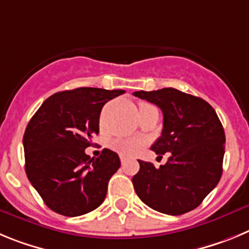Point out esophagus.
I'll use <instances>...</instances> for the list:
<instances>
[{"label": "esophagus", "instance_id": "1", "mask_svg": "<svg viewBox=\"0 0 249 249\" xmlns=\"http://www.w3.org/2000/svg\"><path fill=\"white\" fill-rule=\"evenodd\" d=\"M120 161H122V165H124V163L126 162V158H124V156H120Z\"/></svg>", "mask_w": 249, "mask_h": 249}]
</instances>
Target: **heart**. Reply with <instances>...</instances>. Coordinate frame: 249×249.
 <instances>
[{
  "mask_svg": "<svg viewBox=\"0 0 249 249\" xmlns=\"http://www.w3.org/2000/svg\"><path fill=\"white\" fill-rule=\"evenodd\" d=\"M150 107L147 103H140V109ZM111 149L119 152L120 155L134 156L139 154L142 147V140L140 139H116L111 141Z\"/></svg>",
  "mask_w": 249,
  "mask_h": 249,
  "instance_id": "heart-1",
  "label": "heart"
}]
</instances>
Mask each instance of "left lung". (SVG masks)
Wrapping results in <instances>:
<instances>
[{"mask_svg": "<svg viewBox=\"0 0 249 249\" xmlns=\"http://www.w3.org/2000/svg\"><path fill=\"white\" fill-rule=\"evenodd\" d=\"M133 94L161 109L162 133L151 150L158 155L170 152L159 169L139 160L140 170L133 178L136 195L161 213L192 211L222 175L226 136L216 111L206 100L175 88Z\"/></svg>", "mask_w": 249, "mask_h": 249, "instance_id": "1", "label": "left lung"}]
</instances>
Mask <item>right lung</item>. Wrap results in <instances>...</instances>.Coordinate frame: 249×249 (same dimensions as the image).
Returning <instances> with one entry per match:
<instances>
[{
    "label": "right lung",
    "instance_id": "right-lung-1",
    "mask_svg": "<svg viewBox=\"0 0 249 249\" xmlns=\"http://www.w3.org/2000/svg\"><path fill=\"white\" fill-rule=\"evenodd\" d=\"M125 90L77 88L43 102L23 135L27 178L52 211L82 216L105 200L108 182L120 167L118 154L104 149L90 159L86 149L99 133L105 103Z\"/></svg>",
    "mask_w": 249,
    "mask_h": 249
}]
</instances>
